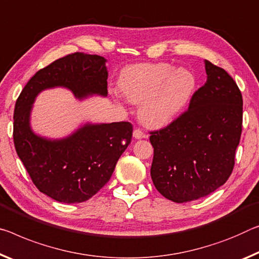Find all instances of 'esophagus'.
I'll use <instances>...</instances> for the list:
<instances>
[{
	"instance_id": "esophagus-1",
	"label": "esophagus",
	"mask_w": 259,
	"mask_h": 259,
	"mask_svg": "<svg viewBox=\"0 0 259 259\" xmlns=\"http://www.w3.org/2000/svg\"><path fill=\"white\" fill-rule=\"evenodd\" d=\"M147 136L145 135V133H143V131L139 129V128H136L134 130V138L136 139H142V138H146Z\"/></svg>"
}]
</instances>
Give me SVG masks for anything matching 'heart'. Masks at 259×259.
Returning <instances> with one entry per match:
<instances>
[{"instance_id": "b5f03b06", "label": "heart", "mask_w": 259, "mask_h": 259, "mask_svg": "<svg viewBox=\"0 0 259 259\" xmlns=\"http://www.w3.org/2000/svg\"><path fill=\"white\" fill-rule=\"evenodd\" d=\"M196 86V76L191 70H175L167 63L133 65L121 77L123 94L131 102H142L139 118L150 126H162L173 121L187 107Z\"/></svg>"}]
</instances>
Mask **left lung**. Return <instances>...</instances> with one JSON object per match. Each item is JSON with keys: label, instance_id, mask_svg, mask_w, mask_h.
Here are the masks:
<instances>
[{"label": "left lung", "instance_id": "obj_1", "mask_svg": "<svg viewBox=\"0 0 259 259\" xmlns=\"http://www.w3.org/2000/svg\"><path fill=\"white\" fill-rule=\"evenodd\" d=\"M207 79L189 107L165 128L151 131V178L175 203L212 194L226 183L235 163L242 133L243 100L233 78L205 61Z\"/></svg>", "mask_w": 259, "mask_h": 259}]
</instances>
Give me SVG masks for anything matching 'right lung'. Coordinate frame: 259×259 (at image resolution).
<instances>
[{
    "mask_svg": "<svg viewBox=\"0 0 259 259\" xmlns=\"http://www.w3.org/2000/svg\"><path fill=\"white\" fill-rule=\"evenodd\" d=\"M99 55L73 53L35 73L20 92L14 113V143L19 159L40 192L61 203H81L109 181L133 137V124H84L70 136L47 139L32 131L30 115L35 97L62 86L78 99L107 96L108 72Z\"/></svg>",
    "mask_w": 259,
    "mask_h": 259,
    "instance_id": "right-lung-1",
    "label": "right lung"
}]
</instances>
